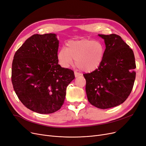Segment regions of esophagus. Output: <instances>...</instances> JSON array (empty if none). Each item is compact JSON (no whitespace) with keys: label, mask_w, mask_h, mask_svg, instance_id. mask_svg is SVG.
<instances>
[{"label":"esophagus","mask_w":146,"mask_h":146,"mask_svg":"<svg viewBox=\"0 0 146 146\" xmlns=\"http://www.w3.org/2000/svg\"><path fill=\"white\" fill-rule=\"evenodd\" d=\"M80 75H81L80 73H79L77 72H74V76H75L76 78L79 76H80Z\"/></svg>","instance_id":"obj_1"}]
</instances>
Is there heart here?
Returning a JSON list of instances; mask_svg holds the SVG:
<instances>
[{
    "mask_svg": "<svg viewBox=\"0 0 146 146\" xmlns=\"http://www.w3.org/2000/svg\"><path fill=\"white\" fill-rule=\"evenodd\" d=\"M105 54L102 43L93 40L82 39L67 42L66 48H62L58 58L61 64L65 67L70 66L73 60L78 68L85 72H92L100 66Z\"/></svg>",
    "mask_w": 146,
    "mask_h": 146,
    "instance_id": "1",
    "label": "heart"
}]
</instances>
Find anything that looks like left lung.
Returning a JSON list of instances; mask_svg holds the SVG:
<instances>
[{"label":"left lung","instance_id":"obj_1","mask_svg":"<svg viewBox=\"0 0 146 146\" xmlns=\"http://www.w3.org/2000/svg\"><path fill=\"white\" fill-rule=\"evenodd\" d=\"M98 36L106 45L103 62L96 70L84 76L89 102L106 109L121 104L128 98L134 84L136 65L133 50L120 36Z\"/></svg>","mask_w":146,"mask_h":146}]
</instances>
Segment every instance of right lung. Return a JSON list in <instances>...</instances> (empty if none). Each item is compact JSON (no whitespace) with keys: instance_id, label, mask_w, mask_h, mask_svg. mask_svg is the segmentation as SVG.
I'll list each match as a JSON object with an SVG mask.
<instances>
[{"instance_id":"1","label":"right lung","mask_w":146,"mask_h":146,"mask_svg":"<svg viewBox=\"0 0 146 146\" xmlns=\"http://www.w3.org/2000/svg\"><path fill=\"white\" fill-rule=\"evenodd\" d=\"M54 33L33 35L15 54L11 80L18 98L27 109L49 114L61 109L66 88L75 78L58 64L59 41Z\"/></svg>"}]
</instances>
